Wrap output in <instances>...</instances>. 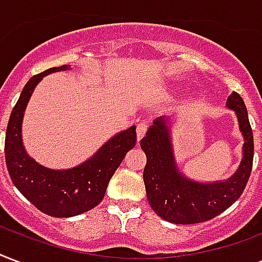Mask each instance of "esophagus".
I'll use <instances>...</instances> for the list:
<instances>
[{
  "mask_svg": "<svg viewBox=\"0 0 262 262\" xmlns=\"http://www.w3.org/2000/svg\"><path fill=\"white\" fill-rule=\"evenodd\" d=\"M147 129H148V125H147L145 122H141L137 125V129H136V133H137V141H140V140H141V137L145 135Z\"/></svg>",
  "mask_w": 262,
  "mask_h": 262,
  "instance_id": "obj_1",
  "label": "esophagus"
}]
</instances>
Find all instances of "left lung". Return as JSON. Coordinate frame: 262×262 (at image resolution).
Instances as JSON below:
<instances>
[{
	"label": "left lung",
	"instance_id": "8db88e82",
	"mask_svg": "<svg viewBox=\"0 0 262 262\" xmlns=\"http://www.w3.org/2000/svg\"><path fill=\"white\" fill-rule=\"evenodd\" d=\"M227 107L236 115L245 141L241 165L227 180L202 183L189 179L180 170L171 140L174 117L154 119L140 141L147 157L143 179L149 206L169 223L196 224L214 219L236 202L245 191L253 167V130L245 101L236 92L228 96Z\"/></svg>",
	"mask_w": 262,
	"mask_h": 262
}]
</instances>
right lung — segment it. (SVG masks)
<instances>
[{"instance_id": "right-lung-1", "label": "right lung", "mask_w": 262, "mask_h": 262, "mask_svg": "<svg viewBox=\"0 0 262 262\" xmlns=\"http://www.w3.org/2000/svg\"><path fill=\"white\" fill-rule=\"evenodd\" d=\"M64 70H70V66L53 67L30 78L12 110L5 136V162L12 183L38 210L52 217H74L97 206L118 166L136 145V126H130L113 136L89 159L71 169L56 170L30 157L21 137L26 107L43 77Z\"/></svg>"}]
</instances>
